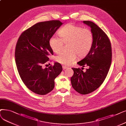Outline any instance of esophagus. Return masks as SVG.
I'll list each match as a JSON object with an SVG mask.
<instances>
[{
  "mask_svg": "<svg viewBox=\"0 0 126 126\" xmlns=\"http://www.w3.org/2000/svg\"><path fill=\"white\" fill-rule=\"evenodd\" d=\"M63 70H66L67 69H68V67H66V66H63Z\"/></svg>",
  "mask_w": 126,
  "mask_h": 126,
  "instance_id": "obj_1",
  "label": "esophagus"
}]
</instances>
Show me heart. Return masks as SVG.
Wrapping results in <instances>:
<instances>
[{"mask_svg": "<svg viewBox=\"0 0 126 126\" xmlns=\"http://www.w3.org/2000/svg\"><path fill=\"white\" fill-rule=\"evenodd\" d=\"M60 37L52 36L49 45L52 51L59 53L63 43L68 45V52H63L55 56V60L63 65L69 66L79 58L85 57L89 53L94 43V35L89 29H84L72 24H68L58 32Z\"/></svg>", "mask_w": 126, "mask_h": 126, "instance_id": "1", "label": "heart"}]
</instances>
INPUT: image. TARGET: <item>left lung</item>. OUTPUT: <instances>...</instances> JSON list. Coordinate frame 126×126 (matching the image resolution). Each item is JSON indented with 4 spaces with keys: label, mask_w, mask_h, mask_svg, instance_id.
<instances>
[{
    "label": "left lung",
    "mask_w": 126,
    "mask_h": 126,
    "mask_svg": "<svg viewBox=\"0 0 126 126\" xmlns=\"http://www.w3.org/2000/svg\"><path fill=\"white\" fill-rule=\"evenodd\" d=\"M84 24L91 28L94 43L89 53L77 63L88 66L83 72L79 68H72L74 71L71 78L72 86L80 94H86L98 88L106 78L111 63L112 49L109 38L105 33L94 23L84 21Z\"/></svg>",
    "instance_id": "1"
}]
</instances>
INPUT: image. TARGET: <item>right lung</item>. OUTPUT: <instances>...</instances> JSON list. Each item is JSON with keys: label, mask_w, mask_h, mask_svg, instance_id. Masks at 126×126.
I'll return each mask as SVG.
<instances>
[{"label": "right lung", "mask_w": 126, "mask_h": 126, "mask_svg": "<svg viewBox=\"0 0 126 126\" xmlns=\"http://www.w3.org/2000/svg\"><path fill=\"white\" fill-rule=\"evenodd\" d=\"M59 21L37 23L23 32L16 43L15 57L17 69L22 81L36 94H46L53 89L54 80L62 72L59 63L43 68L53 52L49 40L63 24Z\"/></svg>", "instance_id": "obj_1"}]
</instances>
